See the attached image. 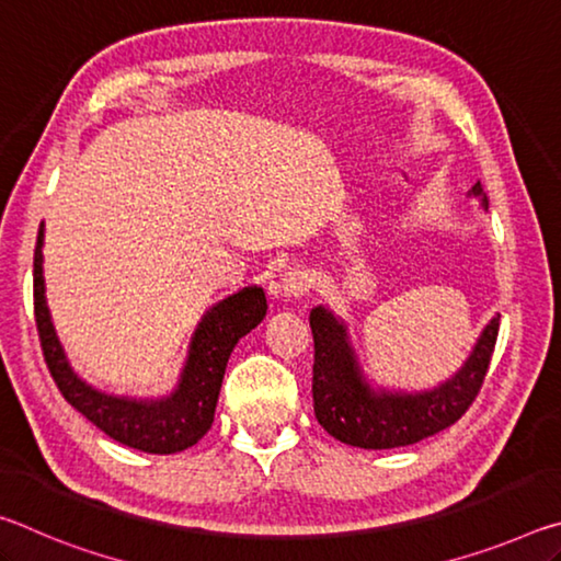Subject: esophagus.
<instances>
[{"instance_id": "34e87169", "label": "esophagus", "mask_w": 561, "mask_h": 561, "mask_svg": "<svg viewBox=\"0 0 561 561\" xmlns=\"http://www.w3.org/2000/svg\"><path fill=\"white\" fill-rule=\"evenodd\" d=\"M279 287H282L284 297H289V299L304 297V294H307L311 287V274L307 270H299V267L284 272Z\"/></svg>"}]
</instances>
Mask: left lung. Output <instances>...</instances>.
I'll use <instances>...</instances> for the list:
<instances>
[{
  "mask_svg": "<svg viewBox=\"0 0 561 561\" xmlns=\"http://www.w3.org/2000/svg\"><path fill=\"white\" fill-rule=\"evenodd\" d=\"M488 207L480 180L470 190ZM314 334V413L329 435L364 450H388L413 445L450 428L472 405L485 381L492 351H495L500 314L482 329L478 344L462 368L431 391H386L366 381L358 356L348 341V329L334 311L314 307L309 314Z\"/></svg>",
  "mask_w": 561,
  "mask_h": 561,
  "instance_id": "obj_1",
  "label": "left lung"
}]
</instances>
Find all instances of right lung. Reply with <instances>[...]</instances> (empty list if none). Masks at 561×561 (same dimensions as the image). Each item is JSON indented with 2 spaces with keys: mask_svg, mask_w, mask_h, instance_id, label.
<instances>
[{
  "mask_svg": "<svg viewBox=\"0 0 561 561\" xmlns=\"http://www.w3.org/2000/svg\"><path fill=\"white\" fill-rule=\"evenodd\" d=\"M44 225L39 227L34 250V317L39 329L44 360L61 396L76 411L87 415L108 438L128 448L173 455L190 448L210 431L215 405L220 396L227 360L237 341L260 324L267 314L264 289L244 287L217 301L197 324L190 339L187 358L173 393L163 398H128L96 391L76 371L66 358L61 341L51 324L44 297Z\"/></svg>",
  "mask_w": 561,
  "mask_h": 561,
  "instance_id": "right-lung-1",
  "label": "right lung"
}]
</instances>
